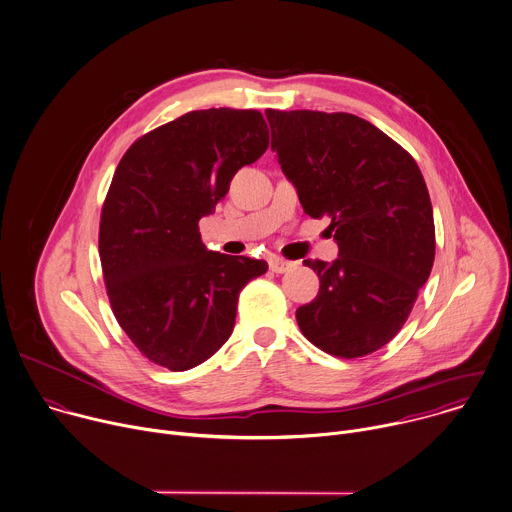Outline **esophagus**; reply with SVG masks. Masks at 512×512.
Instances as JSON below:
<instances>
[{
    "mask_svg": "<svg viewBox=\"0 0 512 512\" xmlns=\"http://www.w3.org/2000/svg\"><path fill=\"white\" fill-rule=\"evenodd\" d=\"M268 264H270V270L276 272V274H284V272H288L292 268V262H288L284 258H278V256H272Z\"/></svg>",
    "mask_w": 512,
    "mask_h": 512,
    "instance_id": "esophagus-1",
    "label": "esophagus"
}]
</instances>
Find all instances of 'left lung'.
<instances>
[{
  "label": "left lung",
  "mask_w": 512,
  "mask_h": 512,
  "mask_svg": "<svg viewBox=\"0 0 512 512\" xmlns=\"http://www.w3.org/2000/svg\"><path fill=\"white\" fill-rule=\"evenodd\" d=\"M272 150L304 212L328 216L334 262L304 260L318 296L296 310L302 334L338 358H360L404 326L434 262V218L414 158L346 112L268 110Z\"/></svg>",
  "instance_id": "8db88e82"
}]
</instances>
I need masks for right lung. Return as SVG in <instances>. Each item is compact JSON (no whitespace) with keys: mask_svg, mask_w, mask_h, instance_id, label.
Returning a JSON list of instances; mask_svg holds the SVG:
<instances>
[{"mask_svg":"<svg viewBox=\"0 0 512 512\" xmlns=\"http://www.w3.org/2000/svg\"><path fill=\"white\" fill-rule=\"evenodd\" d=\"M258 110H196L138 138L120 160L100 218L114 316L154 364L182 372L230 338L242 288L264 260L206 250L200 218L234 174L268 148Z\"/></svg>","mask_w":512,"mask_h":512,"instance_id":"obj_1","label":"right lung"}]
</instances>
